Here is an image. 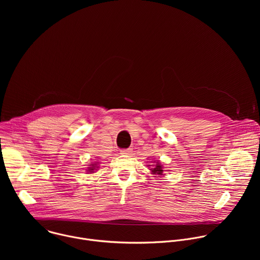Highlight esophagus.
Instances as JSON below:
<instances>
[{
	"instance_id": "obj_1",
	"label": "esophagus",
	"mask_w": 260,
	"mask_h": 260,
	"mask_svg": "<svg viewBox=\"0 0 260 260\" xmlns=\"http://www.w3.org/2000/svg\"><path fill=\"white\" fill-rule=\"evenodd\" d=\"M132 152H133L132 148H127V149H122L120 151V154H122V155H131Z\"/></svg>"
}]
</instances>
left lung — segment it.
<instances>
[{
  "label": "left lung",
  "instance_id": "left-lung-1",
  "mask_svg": "<svg viewBox=\"0 0 260 260\" xmlns=\"http://www.w3.org/2000/svg\"><path fill=\"white\" fill-rule=\"evenodd\" d=\"M150 166V165H149ZM153 167L150 169V171H151V174L152 175H158V176H161L162 174H164V166L162 165H160V162L158 161V160H156V161H154V164L152 165ZM154 176V177H155Z\"/></svg>",
  "mask_w": 260,
  "mask_h": 260
}]
</instances>
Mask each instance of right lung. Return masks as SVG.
I'll use <instances>...</instances> for the list:
<instances>
[{"instance_id": "right-lung-1", "label": "right lung", "mask_w": 260, "mask_h": 260, "mask_svg": "<svg viewBox=\"0 0 260 260\" xmlns=\"http://www.w3.org/2000/svg\"><path fill=\"white\" fill-rule=\"evenodd\" d=\"M98 165L99 162H93L92 165H89V167L87 168V173H94V171H96L98 169Z\"/></svg>"}]
</instances>
